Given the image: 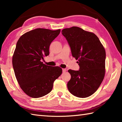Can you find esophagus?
<instances>
[{
	"label": "esophagus",
	"mask_w": 122,
	"mask_h": 122,
	"mask_svg": "<svg viewBox=\"0 0 122 122\" xmlns=\"http://www.w3.org/2000/svg\"><path fill=\"white\" fill-rule=\"evenodd\" d=\"M62 71L63 72H66V69H62Z\"/></svg>",
	"instance_id": "obj_1"
}]
</instances>
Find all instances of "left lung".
<instances>
[{
    "label": "left lung",
    "mask_w": 122,
    "mask_h": 122,
    "mask_svg": "<svg viewBox=\"0 0 122 122\" xmlns=\"http://www.w3.org/2000/svg\"><path fill=\"white\" fill-rule=\"evenodd\" d=\"M71 48L72 55L77 60L79 71L69 70L71 79L67 84L72 94L85 98L94 93L104 79L106 53L104 46L94 33L72 27L62 30Z\"/></svg>",
    "instance_id": "left-lung-1"
}]
</instances>
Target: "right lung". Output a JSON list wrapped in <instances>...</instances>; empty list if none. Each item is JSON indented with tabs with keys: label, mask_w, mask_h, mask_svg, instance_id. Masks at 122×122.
I'll list each match as a JSON object with an SVG mask.
<instances>
[{
	"label": "right lung",
	"mask_w": 122,
	"mask_h": 122,
	"mask_svg": "<svg viewBox=\"0 0 122 122\" xmlns=\"http://www.w3.org/2000/svg\"><path fill=\"white\" fill-rule=\"evenodd\" d=\"M60 29L37 28L22 35L18 40L12 56V66L20 87L33 98L50 93L54 81L61 76L59 66H50L41 62L49 54V46Z\"/></svg>",
	"instance_id": "add662e5"
}]
</instances>
